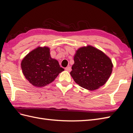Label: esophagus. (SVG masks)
<instances>
[{"label":"esophagus","mask_w":133,"mask_h":133,"mask_svg":"<svg viewBox=\"0 0 133 133\" xmlns=\"http://www.w3.org/2000/svg\"><path fill=\"white\" fill-rule=\"evenodd\" d=\"M65 70H66V71H70L71 70V67L67 66V67H66V69H65Z\"/></svg>","instance_id":"obj_1"}]
</instances>
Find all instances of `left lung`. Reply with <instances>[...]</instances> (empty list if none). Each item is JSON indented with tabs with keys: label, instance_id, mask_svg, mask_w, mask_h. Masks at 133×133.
I'll use <instances>...</instances> for the list:
<instances>
[{
	"label": "left lung",
	"instance_id": "1",
	"mask_svg": "<svg viewBox=\"0 0 133 133\" xmlns=\"http://www.w3.org/2000/svg\"><path fill=\"white\" fill-rule=\"evenodd\" d=\"M74 60L70 74L76 83L90 91L104 85L111 74L113 65L111 59L91 46L77 50Z\"/></svg>",
	"mask_w": 133,
	"mask_h": 133
}]
</instances>
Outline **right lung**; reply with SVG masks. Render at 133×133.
<instances>
[{
  "label": "right lung",
  "mask_w": 133,
  "mask_h": 133,
  "mask_svg": "<svg viewBox=\"0 0 133 133\" xmlns=\"http://www.w3.org/2000/svg\"><path fill=\"white\" fill-rule=\"evenodd\" d=\"M21 67L29 82L38 87L51 83L64 71L58 61L51 57L47 47H38L29 52L22 61Z\"/></svg>",
  "instance_id": "1"
}]
</instances>
